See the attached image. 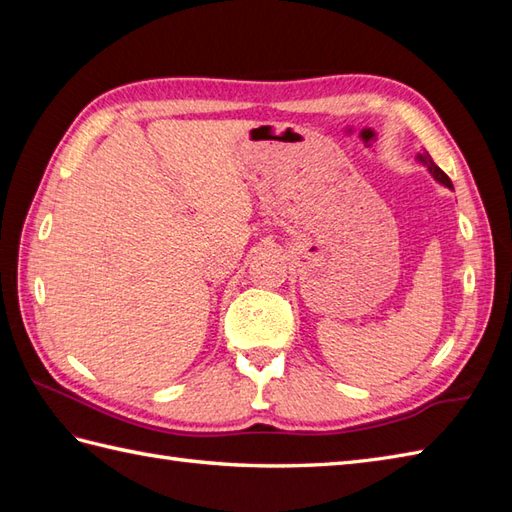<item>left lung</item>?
Segmentation results:
<instances>
[{"mask_svg":"<svg viewBox=\"0 0 512 512\" xmlns=\"http://www.w3.org/2000/svg\"><path fill=\"white\" fill-rule=\"evenodd\" d=\"M420 158V162H422V165H427V169H429V173H431V176L433 178H436L440 184H444V187H449V189H453V184H451V180H449V176H447V173H444L438 165H436V162H433L431 160V156L427 154V151H422V154L418 156Z\"/></svg>","mask_w":512,"mask_h":512,"instance_id":"left-lung-1","label":"left lung"}]
</instances>
